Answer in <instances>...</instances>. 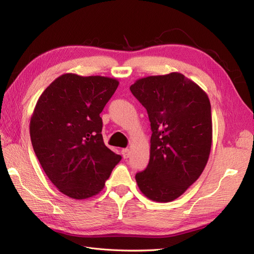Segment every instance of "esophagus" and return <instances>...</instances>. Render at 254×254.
Instances as JSON below:
<instances>
[{"instance_id":"obj_1","label":"esophagus","mask_w":254,"mask_h":254,"mask_svg":"<svg viewBox=\"0 0 254 254\" xmlns=\"http://www.w3.org/2000/svg\"><path fill=\"white\" fill-rule=\"evenodd\" d=\"M129 153H130V150L128 148L122 149V155H123V157H124V159H127L129 157Z\"/></svg>"}]
</instances>
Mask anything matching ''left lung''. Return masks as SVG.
<instances>
[{
  "label": "left lung",
  "instance_id": "8db88e82",
  "mask_svg": "<svg viewBox=\"0 0 254 254\" xmlns=\"http://www.w3.org/2000/svg\"><path fill=\"white\" fill-rule=\"evenodd\" d=\"M130 90L147 110L152 131L149 163L135 175L137 187L150 200L173 201L200 177L209 160L210 99L178 72L140 78Z\"/></svg>",
  "mask_w": 254,
  "mask_h": 254
}]
</instances>
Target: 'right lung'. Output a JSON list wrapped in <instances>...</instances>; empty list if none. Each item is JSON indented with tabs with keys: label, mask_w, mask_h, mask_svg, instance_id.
I'll return each instance as SVG.
<instances>
[{
	"label": "right lung",
	"mask_w": 254,
	"mask_h": 254,
	"mask_svg": "<svg viewBox=\"0 0 254 254\" xmlns=\"http://www.w3.org/2000/svg\"><path fill=\"white\" fill-rule=\"evenodd\" d=\"M119 83L107 76L63 74L35 106L29 124L35 153L67 197L82 200L97 195L122 159L105 145L99 117Z\"/></svg>",
	"instance_id": "add662e5"
}]
</instances>
